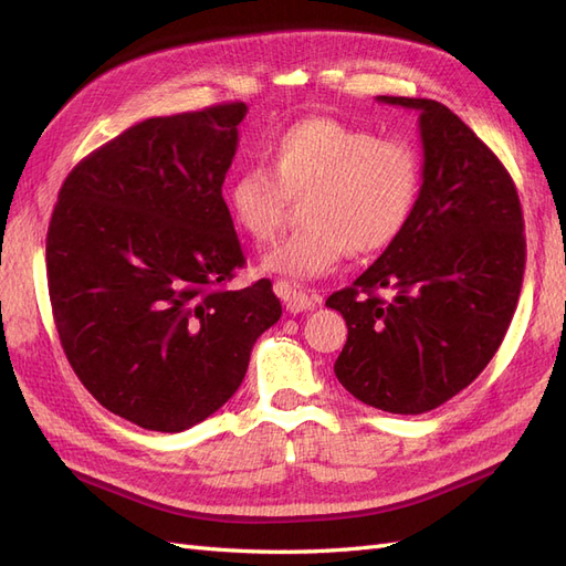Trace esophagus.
Returning <instances> with one entry per match:
<instances>
[{"label": "esophagus", "mask_w": 566, "mask_h": 566, "mask_svg": "<svg viewBox=\"0 0 566 566\" xmlns=\"http://www.w3.org/2000/svg\"><path fill=\"white\" fill-rule=\"evenodd\" d=\"M273 290H276V295L285 302V310L290 314H302V312H310L314 310L316 304H321V297L318 295H310V293H302V290L293 287L285 281H279L276 285H273Z\"/></svg>", "instance_id": "obj_1"}]
</instances>
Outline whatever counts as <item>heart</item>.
<instances>
[{
  "label": "heart",
  "mask_w": 566,
  "mask_h": 566,
  "mask_svg": "<svg viewBox=\"0 0 566 566\" xmlns=\"http://www.w3.org/2000/svg\"><path fill=\"white\" fill-rule=\"evenodd\" d=\"M266 163L238 172L227 188L233 224L256 243H271L290 200L306 198L310 221L264 254L262 269L290 281L333 273L352 252L389 248L406 229L420 193V158L403 139L335 117H304L266 144Z\"/></svg>",
  "instance_id": "heart-1"
}]
</instances>
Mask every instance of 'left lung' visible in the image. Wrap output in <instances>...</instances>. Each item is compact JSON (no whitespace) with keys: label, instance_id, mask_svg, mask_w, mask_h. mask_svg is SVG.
<instances>
[{"label":"left lung","instance_id":"left-lung-1","mask_svg":"<svg viewBox=\"0 0 566 566\" xmlns=\"http://www.w3.org/2000/svg\"><path fill=\"white\" fill-rule=\"evenodd\" d=\"M378 101L418 113L422 186L397 241L325 306L349 328L335 361L342 387L387 413L418 416L499 352L524 279V219L507 169L453 111L432 98Z\"/></svg>","mask_w":566,"mask_h":566}]
</instances>
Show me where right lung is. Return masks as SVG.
Wrapping results in <instances>:
<instances>
[{"label":"right lung","mask_w":566,"mask_h":566,"mask_svg":"<svg viewBox=\"0 0 566 566\" xmlns=\"http://www.w3.org/2000/svg\"><path fill=\"white\" fill-rule=\"evenodd\" d=\"M245 104L150 117L84 158L46 233L56 331L111 413L184 432L241 387L281 318L271 281L219 287L245 264L221 186Z\"/></svg>","instance_id":"right-lung-1"}]
</instances>
